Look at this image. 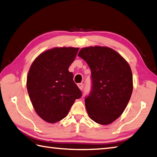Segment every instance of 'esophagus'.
<instances>
[{
  "mask_svg": "<svg viewBox=\"0 0 157 157\" xmlns=\"http://www.w3.org/2000/svg\"><path fill=\"white\" fill-rule=\"evenodd\" d=\"M78 88L80 89V90H82V89H83V84H82V83H78Z\"/></svg>",
  "mask_w": 157,
  "mask_h": 157,
  "instance_id": "1",
  "label": "esophagus"
}]
</instances>
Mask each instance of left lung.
<instances>
[{
    "instance_id": "1",
    "label": "left lung",
    "mask_w": 157,
    "mask_h": 157,
    "mask_svg": "<svg viewBox=\"0 0 157 157\" xmlns=\"http://www.w3.org/2000/svg\"><path fill=\"white\" fill-rule=\"evenodd\" d=\"M78 55L91 69L92 85L85 98L89 116L100 124H111L122 115L131 98V67L122 56L108 47L82 48Z\"/></svg>"
}]
</instances>
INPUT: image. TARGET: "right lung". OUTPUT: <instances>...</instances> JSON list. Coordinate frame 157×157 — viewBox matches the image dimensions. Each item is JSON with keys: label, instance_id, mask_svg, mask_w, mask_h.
<instances>
[{"label": "right lung", "instance_id": "obj_1", "mask_svg": "<svg viewBox=\"0 0 157 157\" xmlns=\"http://www.w3.org/2000/svg\"><path fill=\"white\" fill-rule=\"evenodd\" d=\"M78 48H55L42 52L29 69L26 87L32 105L39 116L49 123L63 119L81 91L68 68Z\"/></svg>", "mask_w": 157, "mask_h": 157}]
</instances>
